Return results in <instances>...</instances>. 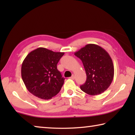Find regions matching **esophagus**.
I'll return each instance as SVG.
<instances>
[{"label": "esophagus", "mask_w": 135, "mask_h": 135, "mask_svg": "<svg viewBox=\"0 0 135 135\" xmlns=\"http://www.w3.org/2000/svg\"><path fill=\"white\" fill-rule=\"evenodd\" d=\"M70 79H72V80H74V79H75V77H74V75H73V76H72L71 77H70Z\"/></svg>", "instance_id": "obj_1"}]
</instances>
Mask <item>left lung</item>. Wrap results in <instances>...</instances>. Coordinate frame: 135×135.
I'll return each instance as SVG.
<instances>
[{"mask_svg": "<svg viewBox=\"0 0 135 135\" xmlns=\"http://www.w3.org/2000/svg\"><path fill=\"white\" fill-rule=\"evenodd\" d=\"M74 55L81 60L86 73V81L80 86L82 91L90 95L104 92L112 83L114 64L109 54L99 46L88 44Z\"/></svg>", "mask_w": 135, "mask_h": 135, "instance_id": "8db88e82", "label": "left lung"}]
</instances>
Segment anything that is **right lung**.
<instances>
[{
	"mask_svg": "<svg viewBox=\"0 0 135 135\" xmlns=\"http://www.w3.org/2000/svg\"><path fill=\"white\" fill-rule=\"evenodd\" d=\"M64 52L38 47L27 55L22 64L21 77L30 92L42 99H51L61 89L65 79L57 69Z\"/></svg>",
	"mask_w": 135,
	"mask_h": 135,
	"instance_id": "add662e5",
	"label": "right lung"
}]
</instances>
